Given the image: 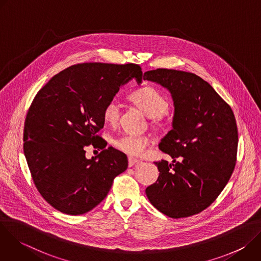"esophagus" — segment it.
Wrapping results in <instances>:
<instances>
[{"mask_svg":"<svg viewBox=\"0 0 261 261\" xmlns=\"http://www.w3.org/2000/svg\"><path fill=\"white\" fill-rule=\"evenodd\" d=\"M139 163V160L138 159H135V158H132V157H129L128 159V164H129V167H132L134 166L135 164Z\"/></svg>","mask_w":261,"mask_h":261,"instance_id":"34e87169","label":"esophagus"}]
</instances>
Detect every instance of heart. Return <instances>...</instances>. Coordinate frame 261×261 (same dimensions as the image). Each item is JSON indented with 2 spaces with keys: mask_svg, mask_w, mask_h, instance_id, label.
I'll use <instances>...</instances> for the list:
<instances>
[{
  "mask_svg": "<svg viewBox=\"0 0 261 261\" xmlns=\"http://www.w3.org/2000/svg\"><path fill=\"white\" fill-rule=\"evenodd\" d=\"M129 100L141 111L152 119L155 125L161 126L166 121L168 99L160 91L151 86H144L132 91ZM120 118V106L116 100L108 101L103 108V119L109 125H116ZM151 140L144 135L125 134L114 140V145L119 151L133 157L140 156Z\"/></svg>",
  "mask_w": 261,
  "mask_h": 261,
  "instance_id": "1",
  "label": "heart"
}]
</instances>
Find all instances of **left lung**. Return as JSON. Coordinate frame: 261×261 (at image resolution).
Instances as JSON below:
<instances>
[{"mask_svg": "<svg viewBox=\"0 0 261 261\" xmlns=\"http://www.w3.org/2000/svg\"><path fill=\"white\" fill-rule=\"evenodd\" d=\"M143 80L167 88L174 102L172 129L159 144L173 162H155L159 177L145 189L146 196L170 218L196 215L217 199L234 170L239 143L234 114L194 73L159 68L146 71Z\"/></svg>", "mask_w": 261, "mask_h": 261, "instance_id": "left-lung-1", "label": "left lung"}]
</instances>
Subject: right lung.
I'll return each mask as SVG.
<instances>
[{"mask_svg": "<svg viewBox=\"0 0 261 261\" xmlns=\"http://www.w3.org/2000/svg\"><path fill=\"white\" fill-rule=\"evenodd\" d=\"M133 77L141 83L139 65L76 64L58 73L33 99L23 152L37 190L56 210L90 212L127 169V156L113 146L92 159L86 158L85 147L104 144L98 134L104 126L103 108Z\"/></svg>", "mask_w": 261, "mask_h": 261, "instance_id": "obj_1", "label": "right lung"}]
</instances>
